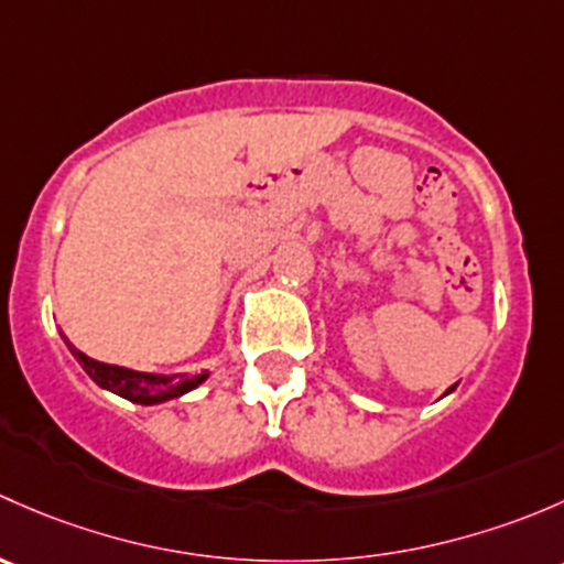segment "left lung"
Instances as JSON below:
<instances>
[{
  "instance_id": "obj_1",
  "label": "left lung",
  "mask_w": 564,
  "mask_h": 564,
  "mask_svg": "<svg viewBox=\"0 0 564 564\" xmlns=\"http://www.w3.org/2000/svg\"><path fill=\"white\" fill-rule=\"evenodd\" d=\"M451 391H454V388H451Z\"/></svg>"
}]
</instances>
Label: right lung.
Wrapping results in <instances>:
<instances>
[{"mask_svg": "<svg viewBox=\"0 0 564 564\" xmlns=\"http://www.w3.org/2000/svg\"><path fill=\"white\" fill-rule=\"evenodd\" d=\"M67 341V339H65ZM69 352L80 361L86 375L97 382L100 388H108V391L119 393V397L130 399V402L138 404H156V402H167V399H176L182 393L193 391V388L200 386L206 380V371L203 375H171V377H160V375H143V371H132L124 367H113V364H102L89 358L86 352L75 350L73 345L67 341Z\"/></svg>", "mask_w": 564, "mask_h": 564, "instance_id": "add662e5", "label": "right lung"}]
</instances>
